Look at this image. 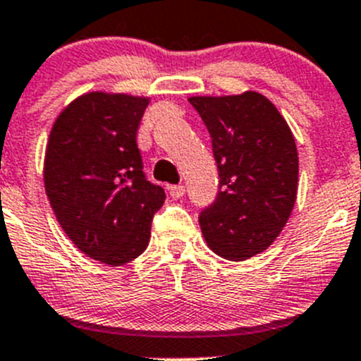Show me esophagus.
Returning a JSON list of instances; mask_svg holds the SVG:
<instances>
[{
  "instance_id": "obj_1",
  "label": "esophagus",
  "mask_w": 361,
  "mask_h": 361,
  "mask_svg": "<svg viewBox=\"0 0 361 361\" xmlns=\"http://www.w3.org/2000/svg\"><path fill=\"white\" fill-rule=\"evenodd\" d=\"M169 194L173 200H180V197H183V194H185V187L183 185H171Z\"/></svg>"
}]
</instances>
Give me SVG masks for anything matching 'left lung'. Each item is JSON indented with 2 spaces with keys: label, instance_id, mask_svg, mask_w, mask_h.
Instances as JSON below:
<instances>
[{
  "label": "left lung",
  "instance_id": "obj_1",
  "mask_svg": "<svg viewBox=\"0 0 361 361\" xmlns=\"http://www.w3.org/2000/svg\"><path fill=\"white\" fill-rule=\"evenodd\" d=\"M188 101L210 131L219 169L217 200L201 212V231L215 255L247 260L276 240L294 210V133L272 101L255 90Z\"/></svg>",
  "mask_w": 361,
  "mask_h": 361
}]
</instances>
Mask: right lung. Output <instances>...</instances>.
<instances>
[{"mask_svg": "<svg viewBox=\"0 0 361 361\" xmlns=\"http://www.w3.org/2000/svg\"><path fill=\"white\" fill-rule=\"evenodd\" d=\"M151 97L92 90L53 123L44 154V188L76 247L110 267L142 255L164 188L142 173L137 128Z\"/></svg>", "mask_w": 361, "mask_h": 361, "instance_id": "obj_1", "label": "right lung"}]
</instances>
